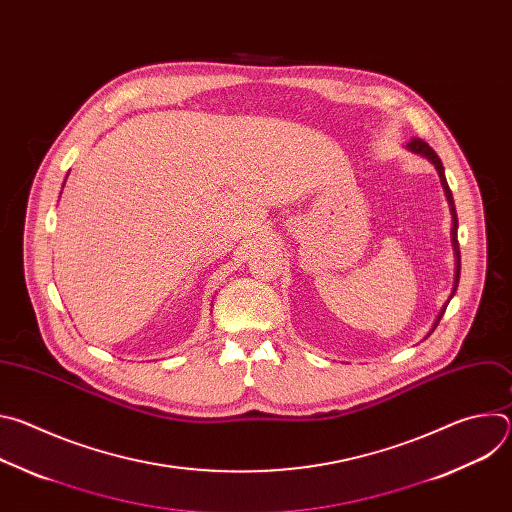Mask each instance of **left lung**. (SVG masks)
Returning a JSON list of instances; mask_svg holds the SVG:
<instances>
[{
	"label": "left lung",
	"mask_w": 512,
	"mask_h": 512,
	"mask_svg": "<svg viewBox=\"0 0 512 512\" xmlns=\"http://www.w3.org/2000/svg\"><path fill=\"white\" fill-rule=\"evenodd\" d=\"M407 148L411 150V152H415V154H421V156H425L433 166H435V170H437V174H440V180H442V186H444V190H446V196H448V202H450V210H452V243H454V251H456V279H454V291H456V287H458V281H460V243H458V214H456V206H454V196H452V190H450V186H448V182H446V174H444V166H442V160L437 158V154L429 148V143H425L423 139H419V137H413L409 143H407ZM454 291H452V296H454ZM446 308L448 306H444L442 308V312H440V316H437V320H435V326L440 324V320H442V316H444V312H446ZM435 326H433V330H435ZM431 330V332H433Z\"/></svg>",
	"instance_id": "obj_1"
}]
</instances>
